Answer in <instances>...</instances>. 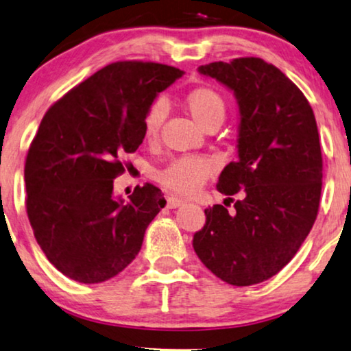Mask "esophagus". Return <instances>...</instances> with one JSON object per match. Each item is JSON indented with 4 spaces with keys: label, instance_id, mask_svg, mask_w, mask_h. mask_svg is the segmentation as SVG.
I'll use <instances>...</instances> for the list:
<instances>
[{
    "label": "esophagus",
    "instance_id": "34e87169",
    "mask_svg": "<svg viewBox=\"0 0 351 351\" xmlns=\"http://www.w3.org/2000/svg\"><path fill=\"white\" fill-rule=\"evenodd\" d=\"M184 204H185V201L177 198V196H169V198H167V208H171V209L180 208V206H184Z\"/></svg>",
    "mask_w": 351,
    "mask_h": 351
}]
</instances>
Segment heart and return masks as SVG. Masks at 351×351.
Masks as SVG:
<instances>
[{"mask_svg": "<svg viewBox=\"0 0 351 351\" xmlns=\"http://www.w3.org/2000/svg\"><path fill=\"white\" fill-rule=\"evenodd\" d=\"M184 105L199 126L217 128L227 114V100L213 86H196L184 97ZM166 118V105L155 100L143 114V137L155 141ZM217 171V161L206 155H186L172 160L158 172V182L177 195H193Z\"/></svg>", "mask_w": 351, "mask_h": 351, "instance_id": "obj_1", "label": "heart"}]
</instances>
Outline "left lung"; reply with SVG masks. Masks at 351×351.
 Returning <instances> with one entry per match:
<instances>
[{"label":"left lung","mask_w":351,"mask_h":351,"mask_svg":"<svg viewBox=\"0 0 351 351\" xmlns=\"http://www.w3.org/2000/svg\"><path fill=\"white\" fill-rule=\"evenodd\" d=\"M198 70L238 99V160L225 166L217 190L232 203L233 195L241 198L233 213L227 204L204 210L206 225L195 233L193 247L222 281L257 285L291 262L318 215L323 156L316 119L304 93L258 57Z\"/></svg>","instance_id":"1"}]
</instances>
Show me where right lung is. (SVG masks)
<instances>
[{
    "mask_svg": "<svg viewBox=\"0 0 351 351\" xmlns=\"http://www.w3.org/2000/svg\"><path fill=\"white\" fill-rule=\"evenodd\" d=\"M184 71L142 60L113 62L51 105L25 160L27 214L47 261L94 285L123 271L166 199L155 185L113 198L123 155L143 141V114Z\"/></svg>",
    "mask_w": 351,
    "mask_h": 351,
    "instance_id": "obj_1",
    "label": "right lung"
}]
</instances>
